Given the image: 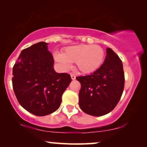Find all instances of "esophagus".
<instances>
[{"label": "esophagus", "instance_id": "34e87169", "mask_svg": "<svg viewBox=\"0 0 147 147\" xmlns=\"http://www.w3.org/2000/svg\"><path fill=\"white\" fill-rule=\"evenodd\" d=\"M70 75H71V78L72 80H75L76 79V76L74 75V74H70Z\"/></svg>", "mask_w": 147, "mask_h": 147}]
</instances>
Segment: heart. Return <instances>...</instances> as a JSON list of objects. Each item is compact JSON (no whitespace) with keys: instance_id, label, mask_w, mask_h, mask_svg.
Segmentation results:
<instances>
[{"instance_id":"b5f03b06","label":"heart","mask_w":147,"mask_h":147,"mask_svg":"<svg viewBox=\"0 0 147 147\" xmlns=\"http://www.w3.org/2000/svg\"><path fill=\"white\" fill-rule=\"evenodd\" d=\"M54 59L62 69L67 70L71 63H76L82 73L95 71L103 63L104 51L101 47L94 45H78L66 47L62 54L54 53Z\"/></svg>"}]
</instances>
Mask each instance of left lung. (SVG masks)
I'll list each match as a JSON object with an SVG mask.
<instances>
[{"instance_id":"left-lung-1","label":"left lung","mask_w":147,"mask_h":147,"mask_svg":"<svg viewBox=\"0 0 147 147\" xmlns=\"http://www.w3.org/2000/svg\"><path fill=\"white\" fill-rule=\"evenodd\" d=\"M81 84L79 105L85 113L100 116L116 107L124 87L122 61L110 48L106 49L103 64L90 75L76 77Z\"/></svg>"}]
</instances>
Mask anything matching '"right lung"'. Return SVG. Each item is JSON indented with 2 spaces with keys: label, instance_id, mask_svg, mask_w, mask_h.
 Here are the masks:
<instances>
[{
  "label": "right lung",
  "instance_id": "right-lung-1",
  "mask_svg": "<svg viewBox=\"0 0 147 147\" xmlns=\"http://www.w3.org/2000/svg\"><path fill=\"white\" fill-rule=\"evenodd\" d=\"M48 43L39 42L21 51L13 66V88L22 107L36 116H43L57 110L62 94L71 78L53 68L54 59Z\"/></svg>",
  "mask_w": 147,
  "mask_h": 147
}]
</instances>
